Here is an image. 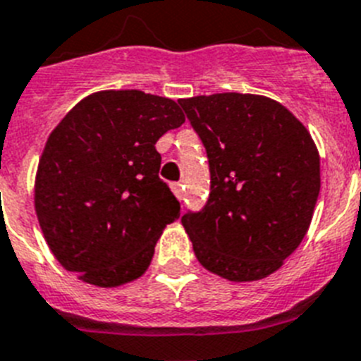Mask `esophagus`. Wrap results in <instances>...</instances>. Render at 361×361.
<instances>
[{
    "mask_svg": "<svg viewBox=\"0 0 361 361\" xmlns=\"http://www.w3.org/2000/svg\"><path fill=\"white\" fill-rule=\"evenodd\" d=\"M171 189H172V192H174V196H176L178 200L183 198V185H181V183H172Z\"/></svg>",
    "mask_w": 361,
    "mask_h": 361,
    "instance_id": "34e87169",
    "label": "esophagus"
}]
</instances>
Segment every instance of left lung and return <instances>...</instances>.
<instances>
[{"mask_svg": "<svg viewBox=\"0 0 361 361\" xmlns=\"http://www.w3.org/2000/svg\"><path fill=\"white\" fill-rule=\"evenodd\" d=\"M209 158L211 194L181 224L207 271L256 281L283 265L309 231L319 194L311 134L281 103L240 92L178 99Z\"/></svg>", "mask_w": 361, "mask_h": 361, "instance_id": "1", "label": "left lung"}]
</instances>
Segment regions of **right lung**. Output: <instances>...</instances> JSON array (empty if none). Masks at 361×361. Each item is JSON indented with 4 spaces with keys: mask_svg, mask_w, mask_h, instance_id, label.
Wrapping results in <instances>:
<instances>
[{
    "mask_svg": "<svg viewBox=\"0 0 361 361\" xmlns=\"http://www.w3.org/2000/svg\"><path fill=\"white\" fill-rule=\"evenodd\" d=\"M185 116L176 102L142 90L81 99L50 133L34 185L37 221L67 271L120 287L149 269L180 202L159 180L156 142Z\"/></svg>",
    "mask_w": 361,
    "mask_h": 361,
    "instance_id": "right-lung-1",
    "label": "right lung"
}]
</instances>
